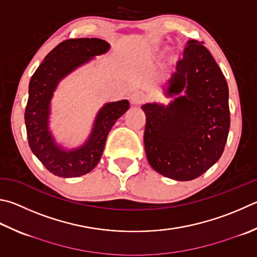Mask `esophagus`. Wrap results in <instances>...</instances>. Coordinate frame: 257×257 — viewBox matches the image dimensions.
<instances>
[{"instance_id":"34e87169","label":"esophagus","mask_w":257,"mask_h":257,"mask_svg":"<svg viewBox=\"0 0 257 257\" xmlns=\"http://www.w3.org/2000/svg\"><path fill=\"white\" fill-rule=\"evenodd\" d=\"M147 99L146 93L144 91H135L132 96H130V101H132L133 104H142Z\"/></svg>"}]
</instances>
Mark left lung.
<instances>
[{
    "instance_id": "left-lung-1",
    "label": "left lung",
    "mask_w": 257,
    "mask_h": 257,
    "mask_svg": "<svg viewBox=\"0 0 257 257\" xmlns=\"http://www.w3.org/2000/svg\"><path fill=\"white\" fill-rule=\"evenodd\" d=\"M164 92L169 105L142 106L147 160L170 179L194 180L220 158L230 125L226 78L202 41L186 43Z\"/></svg>"
}]
</instances>
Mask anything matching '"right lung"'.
Wrapping results in <instances>:
<instances>
[{
  "instance_id": "right-lung-1",
  "label": "right lung",
  "mask_w": 257,
  "mask_h": 257,
  "mask_svg": "<svg viewBox=\"0 0 257 257\" xmlns=\"http://www.w3.org/2000/svg\"><path fill=\"white\" fill-rule=\"evenodd\" d=\"M109 48L110 45L99 38L67 39L46 56L31 77L25 112L28 142L32 153L54 175L76 177L94 169L111 128L129 109L127 100L104 104L96 114L86 143L72 151L59 147L49 132L50 100L58 83L74 69L94 56L106 53Z\"/></svg>"
}]
</instances>
